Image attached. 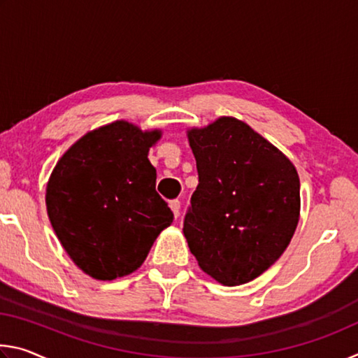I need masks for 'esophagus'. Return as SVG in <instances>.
Instances as JSON below:
<instances>
[{
    "mask_svg": "<svg viewBox=\"0 0 358 358\" xmlns=\"http://www.w3.org/2000/svg\"><path fill=\"white\" fill-rule=\"evenodd\" d=\"M169 205H171V208H172V211H173V216H175V220H177V217L180 216V201H178V199H175V201H172L171 203H169Z\"/></svg>",
    "mask_w": 358,
    "mask_h": 358,
    "instance_id": "esophagus-1",
    "label": "esophagus"
}]
</instances>
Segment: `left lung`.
<instances>
[{"label": "left lung", "instance_id": "left-lung-1", "mask_svg": "<svg viewBox=\"0 0 358 358\" xmlns=\"http://www.w3.org/2000/svg\"><path fill=\"white\" fill-rule=\"evenodd\" d=\"M199 185L183 222L197 264L240 286L286 251L300 217V178L289 157L245 121L221 117L187 129Z\"/></svg>", "mask_w": 358, "mask_h": 358}]
</instances>
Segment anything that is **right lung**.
<instances>
[{
  "label": "right lung",
  "instance_id": "obj_1",
  "mask_svg": "<svg viewBox=\"0 0 358 358\" xmlns=\"http://www.w3.org/2000/svg\"><path fill=\"white\" fill-rule=\"evenodd\" d=\"M161 136V129L142 131L117 120L71 145L48 178L52 227L72 262L94 280L136 271L173 221L148 161Z\"/></svg>",
  "mask_w": 358,
  "mask_h": 358
}]
</instances>
